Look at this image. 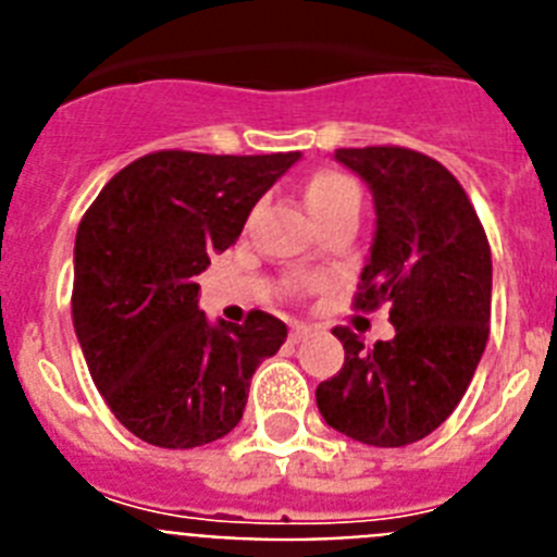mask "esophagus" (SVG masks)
<instances>
[{
    "mask_svg": "<svg viewBox=\"0 0 557 557\" xmlns=\"http://www.w3.org/2000/svg\"><path fill=\"white\" fill-rule=\"evenodd\" d=\"M309 334H312V326H307V323H293V326H289V339H293V343H304Z\"/></svg>",
    "mask_w": 557,
    "mask_h": 557,
    "instance_id": "34e87169",
    "label": "esophagus"
}]
</instances>
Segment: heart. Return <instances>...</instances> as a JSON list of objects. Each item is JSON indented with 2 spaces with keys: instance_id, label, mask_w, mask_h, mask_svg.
<instances>
[{
  "instance_id": "obj_1",
  "label": "heart",
  "mask_w": 557,
  "mask_h": 557,
  "mask_svg": "<svg viewBox=\"0 0 557 557\" xmlns=\"http://www.w3.org/2000/svg\"><path fill=\"white\" fill-rule=\"evenodd\" d=\"M304 200L312 209V214L321 223H326L329 218L339 214L346 209H359V186L354 184V178H348L346 172L337 170H321L309 175V181L304 184ZM307 287H314V278H307Z\"/></svg>"
}]
</instances>
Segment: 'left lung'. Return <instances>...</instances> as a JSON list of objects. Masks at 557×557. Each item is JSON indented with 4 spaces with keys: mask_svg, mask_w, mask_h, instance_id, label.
Here are the masks:
<instances>
[{
    "mask_svg": "<svg viewBox=\"0 0 557 557\" xmlns=\"http://www.w3.org/2000/svg\"><path fill=\"white\" fill-rule=\"evenodd\" d=\"M334 159L366 178L376 203L354 309L387 304L396 334L366 346L334 326L346 362L314 391L318 410L359 444H416L451 416L488 343V236L460 181L424 152L343 147Z\"/></svg>",
    "mask_w": 557,
    "mask_h": 557,
    "instance_id": "obj_1",
    "label": "left lung"
}]
</instances>
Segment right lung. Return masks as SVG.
Wrapping results in <instances>:
<instances>
[{
  "label": "right lung",
  "instance_id": "right-lung-1",
  "mask_svg": "<svg viewBox=\"0 0 557 557\" xmlns=\"http://www.w3.org/2000/svg\"><path fill=\"white\" fill-rule=\"evenodd\" d=\"M298 152H147L102 186L77 225L72 321L97 391L125 430L161 449L228 435L250 376L287 339L278 318L211 326L195 275L239 239Z\"/></svg>",
  "mask_w": 557,
  "mask_h": 557
}]
</instances>
